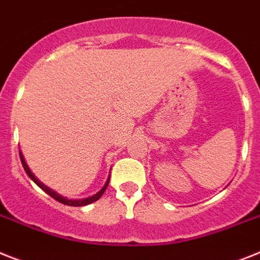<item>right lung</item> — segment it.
I'll return each instance as SVG.
<instances>
[{
  "instance_id": "add662e5",
  "label": "right lung",
  "mask_w": 260,
  "mask_h": 260,
  "mask_svg": "<svg viewBox=\"0 0 260 260\" xmlns=\"http://www.w3.org/2000/svg\"><path fill=\"white\" fill-rule=\"evenodd\" d=\"M19 158H21V164H22V166H23V170L26 171V174L29 175L30 179H31L34 183L37 184L38 187L42 188V190H44L46 194L50 195L51 198H54L55 201H58L59 203H63V205H66V206H76V207H78V206H86V205H90V203L95 202V201H98V199L102 197V194H104L105 190H106L107 184H109V181H110V177H109V179L106 181V183H105L104 187L101 188L100 192H96V194L93 195V197H89V198H85V199H77V201H73V199H68V198H65V197L59 195L58 192H55L54 190H51V188H49L48 186H45V184L42 183V182H41L37 177H34V174L31 173V170L29 169L27 164L25 162V158H23V155L21 151H19Z\"/></svg>"
}]
</instances>
